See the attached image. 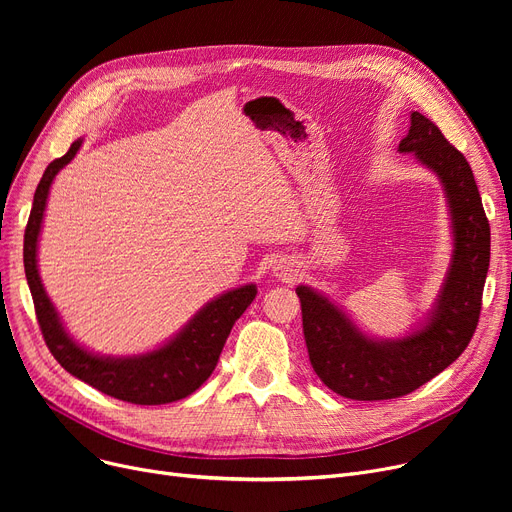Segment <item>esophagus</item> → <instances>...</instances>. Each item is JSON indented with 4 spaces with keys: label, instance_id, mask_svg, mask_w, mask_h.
<instances>
[{
    "label": "esophagus",
    "instance_id": "34e87169",
    "mask_svg": "<svg viewBox=\"0 0 512 512\" xmlns=\"http://www.w3.org/2000/svg\"><path fill=\"white\" fill-rule=\"evenodd\" d=\"M274 274H276L278 278L292 280L294 276H297V265H294L292 261H280V263L274 267Z\"/></svg>",
    "mask_w": 512,
    "mask_h": 512
}]
</instances>
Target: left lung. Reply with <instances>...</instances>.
<instances>
[{
    "mask_svg": "<svg viewBox=\"0 0 512 512\" xmlns=\"http://www.w3.org/2000/svg\"><path fill=\"white\" fill-rule=\"evenodd\" d=\"M398 151L415 153L440 178L452 222L450 267L425 324L405 338L378 340L363 334L324 294L309 286L297 288L317 378L353 400L405 396L459 359L477 328L490 267V224L465 155L419 112L411 114L409 134Z\"/></svg>",
    "mask_w": 512,
    "mask_h": 512,
    "instance_id": "8db88e82",
    "label": "left lung"
}]
</instances>
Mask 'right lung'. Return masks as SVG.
<instances>
[{"label": "right lung", "mask_w": 512, "mask_h": 512, "mask_svg": "<svg viewBox=\"0 0 512 512\" xmlns=\"http://www.w3.org/2000/svg\"><path fill=\"white\" fill-rule=\"evenodd\" d=\"M83 145L78 139L68 153L47 166L33 199L29 224L24 230V274L29 282L35 313L45 344L56 361L74 378L132 405H166L193 394L213 373L226 338L236 319L253 303L257 286L245 284L220 294L164 346L134 357H101L76 344L62 326V319L49 301L37 270V242L43 224L49 186L56 174L70 164Z\"/></svg>", "instance_id": "add662e5"}]
</instances>
